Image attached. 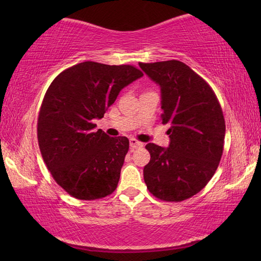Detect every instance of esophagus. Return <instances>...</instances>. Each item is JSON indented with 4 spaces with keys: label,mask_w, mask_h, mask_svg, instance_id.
Instances as JSON below:
<instances>
[{
    "label": "esophagus",
    "mask_w": 261,
    "mask_h": 261,
    "mask_svg": "<svg viewBox=\"0 0 261 261\" xmlns=\"http://www.w3.org/2000/svg\"><path fill=\"white\" fill-rule=\"evenodd\" d=\"M130 147H131V149L140 148V147H143V143H140V141L132 138V139H130Z\"/></svg>",
    "instance_id": "1"
}]
</instances>
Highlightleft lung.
Here are the masks:
<instances>
[{"instance_id":"left-lung-1","label":"left lung","mask_w":261,"mask_h":261,"mask_svg":"<svg viewBox=\"0 0 261 261\" xmlns=\"http://www.w3.org/2000/svg\"><path fill=\"white\" fill-rule=\"evenodd\" d=\"M139 67L160 85L162 124L170 125L168 148L146 145L151 160L144 180L159 199L183 201L201 191L218 169L226 135L222 108L205 79L183 62Z\"/></svg>"}]
</instances>
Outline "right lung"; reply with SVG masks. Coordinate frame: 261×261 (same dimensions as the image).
<instances>
[{"label": "right lung", "mask_w": 261, "mask_h": 261, "mask_svg": "<svg viewBox=\"0 0 261 261\" xmlns=\"http://www.w3.org/2000/svg\"><path fill=\"white\" fill-rule=\"evenodd\" d=\"M143 76L134 65L87 61L65 69L48 87L38 117L39 147L55 182L76 199H100L117 188L129 139L94 131L93 120Z\"/></svg>", "instance_id": "right-lung-1"}]
</instances>
